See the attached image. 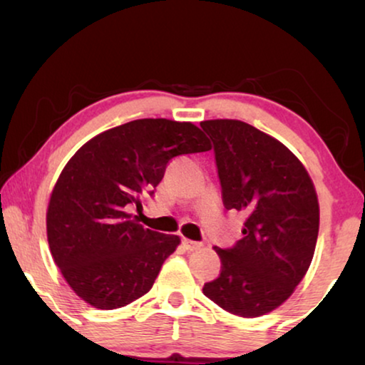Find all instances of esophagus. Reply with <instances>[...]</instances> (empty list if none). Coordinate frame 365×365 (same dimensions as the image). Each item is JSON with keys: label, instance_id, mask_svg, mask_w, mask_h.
Segmentation results:
<instances>
[{"label": "esophagus", "instance_id": "esophagus-1", "mask_svg": "<svg viewBox=\"0 0 365 365\" xmlns=\"http://www.w3.org/2000/svg\"><path fill=\"white\" fill-rule=\"evenodd\" d=\"M182 245L187 251H195L202 246V243H199V241H192V240H187V238H182Z\"/></svg>", "mask_w": 365, "mask_h": 365}]
</instances>
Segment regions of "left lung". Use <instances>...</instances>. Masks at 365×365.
<instances>
[{"label": "left lung", "instance_id": "1", "mask_svg": "<svg viewBox=\"0 0 365 365\" xmlns=\"http://www.w3.org/2000/svg\"><path fill=\"white\" fill-rule=\"evenodd\" d=\"M200 127L214 143L223 205L246 215L243 238L217 248L220 276L202 292L233 315H266L310 267L319 227L315 187L292 151L256 127L232 119Z\"/></svg>", "mask_w": 365, "mask_h": 365}]
</instances>
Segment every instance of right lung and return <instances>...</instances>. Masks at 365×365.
<instances>
[{
  "mask_svg": "<svg viewBox=\"0 0 365 365\" xmlns=\"http://www.w3.org/2000/svg\"><path fill=\"white\" fill-rule=\"evenodd\" d=\"M190 122L138 119L109 128L71 156L52 190L47 238L55 264L86 304L114 310L153 287L176 235L145 228L128 214L153 195L170 160L209 151Z\"/></svg>",
  "mask_w": 365,
  "mask_h": 365,
  "instance_id": "right-lung-1",
  "label": "right lung"
}]
</instances>
